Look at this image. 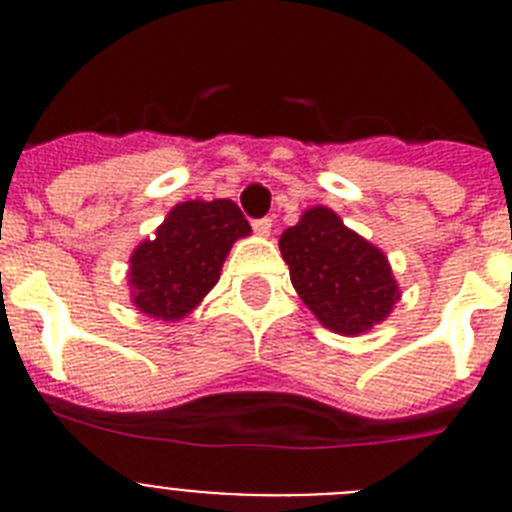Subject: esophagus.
<instances>
[{
    "label": "esophagus",
    "mask_w": 512,
    "mask_h": 512,
    "mask_svg": "<svg viewBox=\"0 0 512 512\" xmlns=\"http://www.w3.org/2000/svg\"><path fill=\"white\" fill-rule=\"evenodd\" d=\"M253 233L266 238L271 233V217H261V220H253Z\"/></svg>",
    "instance_id": "1"
}]
</instances>
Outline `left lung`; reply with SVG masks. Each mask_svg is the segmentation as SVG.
<instances>
[{
    "mask_svg": "<svg viewBox=\"0 0 512 512\" xmlns=\"http://www.w3.org/2000/svg\"><path fill=\"white\" fill-rule=\"evenodd\" d=\"M279 251L312 315L341 336L382 323L400 300L390 261L328 207H310L279 238Z\"/></svg>",
    "mask_w": 512,
    "mask_h": 512,
    "instance_id": "1",
    "label": "left lung"
}]
</instances>
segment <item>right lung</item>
Returning a JSON list of instances; mask_svg holds the SVG:
<instances>
[{
	"instance_id": "1",
	"label": "right lung",
	"mask_w": 512,
	"mask_h": 512,
	"mask_svg": "<svg viewBox=\"0 0 512 512\" xmlns=\"http://www.w3.org/2000/svg\"><path fill=\"white\" fill-rule=\"evenodd\" d=\"M251 225L230 200L176 205L130 256L133 305L148 318L182 320L220 279L225 256Z\"/></svg>"
}]
</instances>
